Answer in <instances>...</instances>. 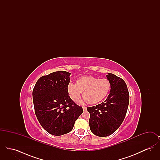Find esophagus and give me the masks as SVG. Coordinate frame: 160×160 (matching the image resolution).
Wrapping results in <instances>:
<instances>
[{"mask_svg": "<svg viewBox=\"0 0 160 160\" xmlns=\"http://www.w3.org/2000/svg\"><path fill=\"white\" fill-rule=\"evenodd\" d=\"M83 111H86V110H87V107H83Z\"/></svg>", "mask_w": 160, "mask_h": 160, "instance_id": "esophagus-1", "label": "esophagus"}]
</instances>
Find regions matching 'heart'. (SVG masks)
<instances>
[{"instance_id":"obj_1","label":"heart","mask_w":160,"mask_h":160,"mask_svg":"<svg viewBox=\"0 0 160 160\" xmlns=\"http://www.w3.org/2000/svg\"><path fill=\"white\" fill-rule=\"evenodd\" d=\"M110 82L106 78H98L92 76L83 77L76 84L69 83L67 86L69 96L74 101L80 98L83 92L84 101L91 104H97L104 99L110 89Z\"/></svg>"}]
</instances>
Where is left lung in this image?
Here are the masks:
<instances>
[{
	"label": "left lung",
	"instance_id": "1",
	"mask_svg": "<svg viewBox=\"0 0 160 160\" xmlns=\"http://www.w3.org/2000/svg\"><path fill=\"white\" fill-rule=\"evenodd\" d=\"M107 78L111 84L110 92L104 102L95 106L88 107L90 113L89 125L93 134L106 137L121 126L127 114L129 94L124 80L108 73Z\"/></svg>",
	"mask_w": 160,
	"mask_h": 160
}]
</instances>
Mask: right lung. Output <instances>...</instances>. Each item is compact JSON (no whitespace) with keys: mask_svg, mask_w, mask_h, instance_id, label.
<instances>
[{"mask_svg":"<svg viewBox=\"0 0 160 160\" xmlns=\"http://www.w3.org/2000/svg\"><path fill=\"white\" fill-rule=\"evenodd\" d=\"M71 73L56 71L38 79L32 92L35 113L42 128L54 136L69 132L83 112L69 96Z\"/></svg>","mask_w":160,"mask_h":160,"instance_id":"right-lung-1","label":"right lung"}]
</instances>
